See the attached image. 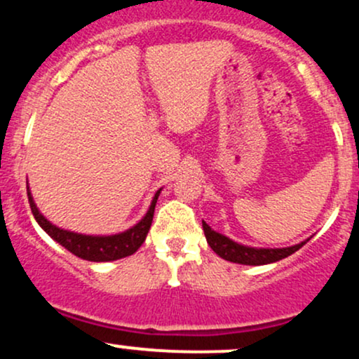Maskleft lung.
Returning a JSON list of instances; mask_svg holds the SVG:
<instances>
[{
  "label": "left lung",
  "mask_w": 359,
  "mask_h": 359,
  "mask_svg": "<svg viewBox=\"0 0 359 359\" xmlns=\"http://www.w3.org/2000/svg\"><path fill=\"white\" fill-rule=\"evenodd\" d=\"M203 230L210 247L219 255V257L235 264H245V266H264V264L281 261V259L288 257V255L300 250L310 240L306 238L305 242H300L297 243V245L291 247H285V249H257V247L242 245V243L233 242L231 238L211 230V226L206 222H203Z\"/></svg>",
  "instance_id": "8db88e82"
}]
</instances>
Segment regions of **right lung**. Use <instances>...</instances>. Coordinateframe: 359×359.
Segmentation results:
<instances>
[{"label":"right lung","instance_id":"1","mask_svg":"<svg viewBox=\"0 0 359 359\" xmlns=\"http://www.w3.org/2000/svg\"><path fill=\"white\" fill-rule=\"evenodd\" d=\"M160 191H156L155 198H153L151 204H149L148 212L143 216V219H141L140 223H136L135 226L122 231V233L104 235V237H100V235L74 233V231L62 230V228L56 226V224L47 222L44 216H42V212L37 210V206H35L32 194H30V189L27 187L30 210H32L34 218L37 219L39 224H41L42 230H44L50 238L56 240L59 245L68 249L71 254L92 262L117 261V259L133 255L137 249H140L141 243L147 238L149 226H151L153 212H155L156 199H158Z\"/></svg>","mask_w":359,"mask_h":359}]
</instances>
